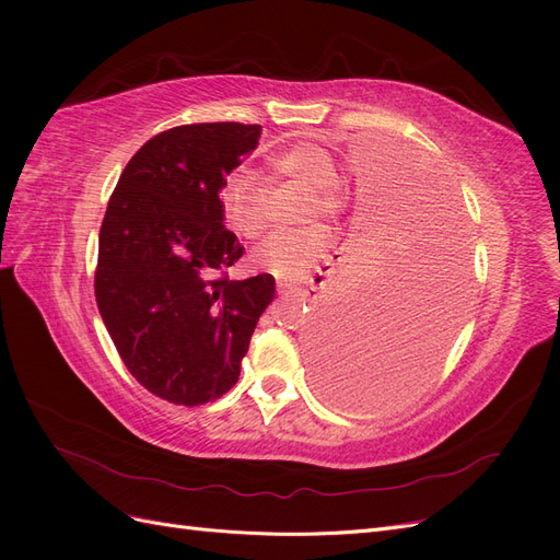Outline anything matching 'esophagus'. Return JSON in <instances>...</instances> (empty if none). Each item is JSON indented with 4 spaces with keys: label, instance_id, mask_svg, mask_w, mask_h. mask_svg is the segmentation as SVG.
Segmentation results:
<instances>
[{
    "label": "esophagus",
    "instance_id": "obj_1",
    "mask_svg": "<svg viewBox=\"0 0 560 560\" xmlns=\"http://www.w3.org/2000/svg\"><path fill=\"white\" fill-rule=\"evenodd\" d=\"M278 292L280 294H296V296H306V299H317V282L311 280L303 287L299 284H292V282H278Z\"/></svg>",
    "mask_w": 560,
    "mask_h": 560
}]
</instances>
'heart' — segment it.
<instances>
[{
    "label": "heart",
    "instance_id": "b5f03b06",
    "mask_svg": "<svg viewBox=\"0 0 560 560\" xmlns=\"http://www.w3.org/2000/svg\"><path fill=\"white\" fill-rule=\"evenodd\" d=\"M270 177L311 186L308 217L338 219L346 212V184L338 179L336 161L322 144L308 140L287 144L270 159ZM219 208L231 231L257 238L268 226V184L254 173L233 175L219 191ZM327 245L329 233L319 224L278 231L254 249V264L278 278H299Z\"/></svg>",
    "mask_w": 560,
    "mask_h": 560
}]
</instances>
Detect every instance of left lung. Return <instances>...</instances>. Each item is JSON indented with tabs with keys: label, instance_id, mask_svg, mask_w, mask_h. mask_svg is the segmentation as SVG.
Masks as SVG:
<instances>
[{
	"label": "left lung",
	"instance_id": "obj_1",
	"mask_svg": "<svg viewBox=\"0 0 560 560\" xmlns=\"http://www.w3.org/2000/svg\"><path fill=\"white\" fill-rule=\"evenodd\" d=\"M393 224L334 296L311 338L325 395L348 409L381 411L430 378L460 327L469 245L460 200L428 161L395 165Z\"/></svg>",
	"mask_w": 560,
	"mask_h": 560
}]
</instances>
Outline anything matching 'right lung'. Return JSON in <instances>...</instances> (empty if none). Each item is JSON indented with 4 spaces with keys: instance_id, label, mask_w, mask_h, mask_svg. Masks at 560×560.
<instances>
[{
    "instance_id": "add662e5",
    "label": "right lung",
    "mask_w": 560,
    "mask_h": 560,
    "mask_svg": "<svg viewBox=\"0 0 560 560\" xmlns=\"http://www.w3.org/2000/svg\"><path fill=\"white\" fill-rule=\"evenodd\" d=\"M261 126L191 124L159 132L118 177L100 226L95 301L130 374L182 406L238 383L254 327L276 296L270 273L231 280L245 247L219 191Z\"/></svg>"
}]
</instances>
